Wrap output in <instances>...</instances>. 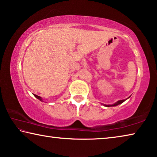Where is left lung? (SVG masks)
<instances>
[{"label": "left lung", "mask_w": 157, "mask_h": 157, "mask_svg": "<svg viewBox=\"0 0 157 157\" xmlns=\"http://www.w3.org/2000/svg\"><path fill=\"white\" fill-rule=\"evenodd\" d=\"M126 99H123V100H119V101H117V102H115V104H112V105H106V104H104V106H106V107H109V106H117V105H119V104H122V103L124 102Z\"/></svg>", "instance_id": "left-lung-1"}]
</instances>
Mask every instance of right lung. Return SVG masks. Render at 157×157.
<instances>
[{
	"instance_id": "right-lung-1",
	"label": "right lung",
	"mask_w": 157,
	"mask_h": 157,
	"mask_svg": "<svg viewBox=\"0 0 157 157\" xmlns=\"http://www.w3.org/2000/svg\"><path fill=\"white\" fill-rule=\"evenodd\" d=\"M34 96L36 97V98H37V99H39V100H40V101H43V99H42V97H40V96H38V95H36V94H34Z\"/></svg>"
}]
</instances>
